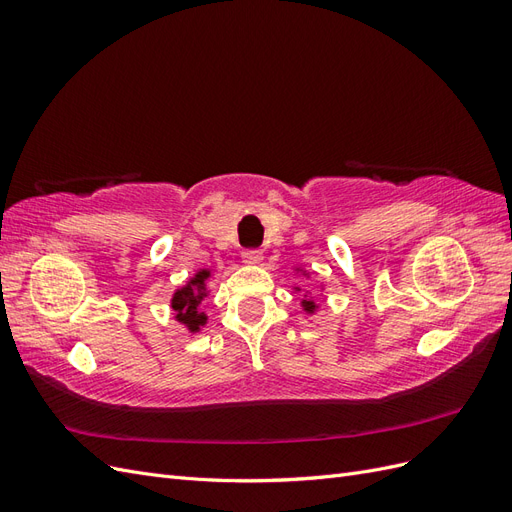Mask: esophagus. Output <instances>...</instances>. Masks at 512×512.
<instances>
[{
	"label": "esophagus",
	"mask_w": 512,
	"mask_h": 512,
	"mask_svg": "<svg viewBox=\"0 0 512 512\" xmlns=\"http://www.w3.org/2000/svg\"><path fill=\"white\" fill-rule=\"evenodd\" d=\"M243 260L247 262V265H258V262L262 260V252L260 250H245Z\"/></svg>",
	"instance_id": "esophagus-1"
}]
</instances>
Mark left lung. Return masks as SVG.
<instances>
[{
  "mask_svg": "<svg viewBox=\"0 0 512 512\" xmlns=\"http://www.w3.org/2000/svg\"><path fill=\"white\" fill-rule=\"evenodd\" d=\"M301 305H303V309H305L307 314H314V312H316V307H318L312 299H303V301H301Z\"/></svg>",
  "mask_w": 512,
  "mask_h": 512,
  "instance_id": "obj_1",
  "label": "left lung"
}]
</instances>
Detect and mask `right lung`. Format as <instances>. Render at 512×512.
I'll return each mask as SVG.
<instances>
[{"instance_id":"add662e5","label":"right lung","mask_w":512,"mask_h":512,"mask_svg":"<svg viewBox=\"0 0 512 512\" xmlns=\"http://www.w3.org/2000/svg\"><path fill=\"white\" fill-rule=\"evenodd\" d=\"M209 275H211V271L200 269L188 284L173 294V301H170L175 318L181 324H185V327L190 329V333L200 331V327H205V322H207V314L198 312V305L207 297L205 282L209 280Z\"/></svg>"}]
</instances>
